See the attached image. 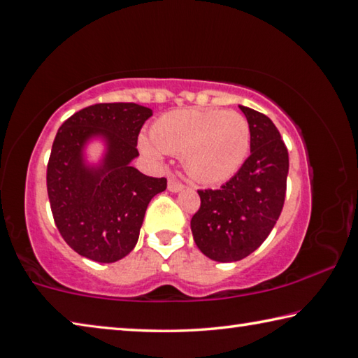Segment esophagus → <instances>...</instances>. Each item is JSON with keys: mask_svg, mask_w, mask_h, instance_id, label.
Instances as JSON below:
<instances>
[{"mask_svg": "<svg viewBox=\"0 0 358 358\" xmlns=\"http://www.w3.org/2000/svg\"><path fill=\"white\" fill-rule=\"evenodd\" d=\"M167 187H169V191L171 192H180L181 189H183V185L180 183L178 180H175V178H169V183H167Z\"/></svg>", "mask_w": 358, "mask_h": 358, "instance_id": "obj_1", "label": "esophagus"}]
</instances>
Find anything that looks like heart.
<instances>
[{
    "instance_id": "obj_1",
    "label": "heart",
    "mask_w": 358,
    "mask_h": 358,
    "mask_svg": "<svg viewBox=\"0 0 358 358\" xmlns=\"http://www.w3.org/2000/svg\"><path fill=\"white\" fill-rule=\"evenodd\" d=\"M141 148L151 159L164 153L181 156L186 173L201 185L226 183L245 164L251 126L243 115L222 108H181L156 121Z\"/></svg>"
}]
</instances>
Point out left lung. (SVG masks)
I'll return each mask as SVG.
<instances>
[{
  "label": "left lung",
  "instance_id": "left-lung-1",
  "mask_svg": "<svg viewBox=\"0 0 358 358\" xmlns=\"http://www.w3.org/2000/svg\"><path fill=\"white\" fill-rule=\"evenodd\" d=\"M251 126V155L220 189L197 191L201 208L191 220L199 250L216 262H237L268 237L281 215L289 153L266 115L238 106Z\"/></svg>",
  "mask_w": 358,
  "mask_h": 358
}]
</instances>
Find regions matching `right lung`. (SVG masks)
<instances>
[{"mask_svg": "<svg viewBox=\"0 0 358 358\" xmlns=\"http://www.w3.org/2000/svg\"><path fill=\"white\" fill-rule=\"evenodd\" d=\"M151 115L134 102L94 104L66 120L53 141L47 166L53 220L66 243L94 262H117L134 250L150 201L167 187L166 178L131 166ZM94 140L105 151L90 163L86 148Z\"/></svg>", "mask_w": 358, "mask_h": 358, "instance_id": "1", "label": "right lung"}]
</instances>
